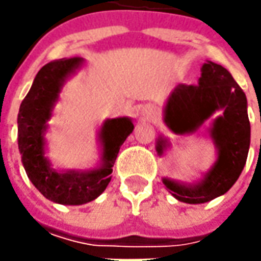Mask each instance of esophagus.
<instances>
[{
    "label": "esophagus",
    "mask_w": 261,
    "mask_h": 261,
    "mask_svg": "<svg viewBox=\"0 0 261 261\" xmlns=\"http://www.w3.org/2000/svg\"><path fill=\"white\" fill-rule=\"evenodd\" d=\"M156 115H158V112H156V109L152 105H148L142 109V116H145L148 119H154Z\"/></svg>",
    "instance_id": "1"
}]
</instances>
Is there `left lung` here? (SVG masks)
I'll list each match as a JSON object with an SVG mask.
<instances>
[{"mask_svg":"<svg viewBox=\"0 0 261 261\" xmlns=\"http://www.w3.org/2000/svg\"><path fill=\"white\" fill-rule=\"evenodd\" d=\"M197 86L178 84L164 106V123L175 135L195 134L211 117L207 136L216 149L215 163L193 183L164 177L163 183L177 200L197 205L225 195L246 166L250 148L247 97L229 71L212 61L200 68ZM215 113H219L218 116ZM171 146L168 138L156 139V154Z\"/></svg>","mask_w":261,"mask_h":261,"instance_id":"left-lung-1","label":"left lung"}]
</instances>
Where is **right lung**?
<instances>
[{
    "mask_svg": "<svg viewBox=\"0 0 261 261\" xmlns=\"http://www.w3.org/2000/svg\"><path fill=\"white\" fill-rule=\"evenodd\" d=\"M84 62L83 58H71L46 64L35 76L17 117L18 151L25 174L46 199L59 205H84L101 195L112 180L119 149L134 130L130 117L106 119L97 134L100 161L94 168L61 170L52 166L46 155L47 122L66 80L81 69Z\"/></svg>",
    "mask_w": 261,
    "mask_h": 261,
    "instance_id": "right-lung-1",
    "label": "right lung"
}]
</instances>
